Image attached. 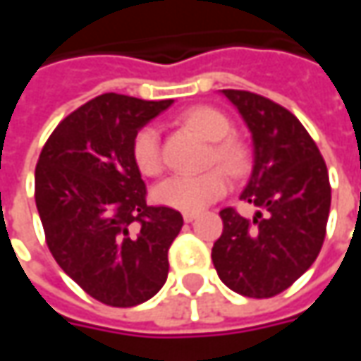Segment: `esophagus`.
Here are the masks:
<instances>
[{
  "label": "esophagus",
  "mask_w": 361,
  "mask_h": 361,
  "mask_svg": "<svg viewBox=\"0 0 361 361\" xmlns=\"http://www.w3.org/2000/svg\"><path fill=\"white\" fill-rule=\"evenodd\" d=\"M197 216H199L197 213H185V215H183V219H185V223H192Z\"/></svg>",
  "instance_id": "obj_1"
}]
</instances>
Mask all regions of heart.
<instances>
[{"mask_svg": "<svg viewBox=\"0 0 361 361\" xmlns=\"http://www.w3.org/2000/svg\"><path fill=\"white\" fill-rule=\"evenodd\" d=\"M178 122L204 140H211L209 162L221 164L231 176H243L251 169V148L231 134L229 116L213 106H195L178 116ZM132 160L145 176H157L162 171L160 134L152 126L136 132L132 140ZM229 187V178L222 169H211L201 174H174L154 188V201L183 213H199L211 202L221 199Z\"/></svg>", "mask_w": 361, "mask_h": 361, "instance_id": "b5f03b06", "label": "heart"}]
</instances>
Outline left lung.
Listing matches in <instances>:
<instances>
[{"instance_id":"8db88e82","label":"left lung","mask_w":361,"mask_h":361,"mask_svg":"<svg viewBox=\"0 0 361 361\" xmlns=\"http://www.w3.org/2000/svg\"><path fill=\"white\" fill-rule=\"evenodd\" d=\"M253 136V173L241 192L253 221L223 209L213 245L221 281L245 298L279 295L317 259L326 239L331 187L326 160L287 108L247 90H223Z\"/></svg>"}]
</instances>
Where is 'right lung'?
I'll return each mask as SVG.
<instances>
[{
  "mask_svg": "<svg viewBox=\"0 0 361 361\" xmlns=\"http://www.w3.org/2000/svg\"><path fill=\"white\" fill-rule=\"evenodd\" d=\"M173 100L108 92L56 126L35 164V207L49 253L90 298L134 307L169 275L183 215L150 207L132 140Z\"/></svg>",
  "mask_w": 361,
  "mask_h": 361,
  "instance_id": "right-lung-1",
  "label": "right lung"
}]
</instances>
